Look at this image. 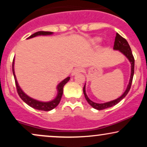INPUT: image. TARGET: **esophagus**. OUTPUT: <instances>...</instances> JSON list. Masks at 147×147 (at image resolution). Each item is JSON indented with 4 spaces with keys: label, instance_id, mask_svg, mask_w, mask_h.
Masks as SVG:
<instances>
[{
    "label": "esophagus",
    "instance_id": "34e87169",
    "mask_svg": "<svg viewBox=\"0 0 147 147\" xmlns=\"http://www.w3.org/2000/svg\"><path fill=\"white\" fill-rule=\"evenodd\" d=\"M83 70H84V69L82 68H80V67H79V68H76L74 69L73 71H72V75H77V74L79 73V72H83Z\"/></svg>",
    "mask_w": 147,
    "mask_h": 147
}]
</instances>
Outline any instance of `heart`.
I'll return each instance as SVG.
<instances>
[{
  "mask_svg": "<svg viewBox=\"0 0 147 147\" xmlns=\"http://www.w3.org/2000/svg\"><path fill=\"white\" fill-rule=\"evenodd\" d=\"M101 41V38H94L93 39V43H99V41Z\"/></svg>",
  "mask_w": 147,
  "mask_h": 147,
  "instance_id": "obj_1",
  "label": "heart"
}]
</instances>
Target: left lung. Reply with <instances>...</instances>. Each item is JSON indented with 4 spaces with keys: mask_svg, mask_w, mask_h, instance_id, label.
<instances>
[{
    "mask_svg": "<svg viewBox=\"0 0 147 147\" xmlns=\"http://www.w3.org/2000/svg\"><path fill=\"white\" fill-rule=\"evenodd\" d=\"M113 49L114 50H119V51L122 52V53L124 54V55H125L128 59H129V61L131 62V78H130L129 84V85H128L127 88H126V91L124 92V94H123L120 97L115 99L113 101H111V102L104 103V104H97V103L92 102V101L88 97L86 93L85 86H84L83 90H84V95H85L86 99L88 103L92 107H93L94 109H97V110H104V109H108V108L112 107V106L116 105L117 103H119L122 99H124V97H126V95L128 94V92H129L130 89H131V84H132V82H133V75H134V67H135L134 57H133L132 51H131V49L130 48V45H129V43H128L127 41H126L125 38H123L122 36H120L118 33L116 34L115 39V42H114Z\"/></svg>",
    "mask_w": 147,
    "mask_h": 147,
    "instance_id": "1",
    "label": "left lung"
}]
</instances>
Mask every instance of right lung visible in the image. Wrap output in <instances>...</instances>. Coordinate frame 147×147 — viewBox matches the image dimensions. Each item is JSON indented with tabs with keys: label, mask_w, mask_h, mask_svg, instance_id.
Here are the masks:
<instances>
[{
	"label": "right lung",
	"mask_w": 147,
	"mask_h": 147,
	"mask_svg": "<svg viewBox=\"0 0 147 147\" xmlns=\"http://www.w3.org/2000/svg\"><path fill=\"white\" fill-rule=\"evenodd\" d=\"M52 32H43V31H40L37 32L33 34L31 36L28 37V38H33V37H35L36 36H38V35H50L52 34ZM14 59H13L12 62V71L13 74H14V77L15 79V84H16V90H17V92L19 95V97H21L22 100L23 102L26 103L28 105H29L31 107L34 108V109H37V110L39 111H51L53 109H55L56 106H57L59 104L61 99L62 95H63V86H65V84L68 82L69 79H70V77H67L66 79H64L63 81H62L61 83L59 84L58 86H57V89H58V95H57V97L54 100L51 101V102H38V101L35 100L32 98H30V97H28V95H25L24 92L22 91L21 88L19 87V86L18 85V82L16 81V77H15L14 75Z\"/></svg>",
	"instance_id": "add662e5"
}]
</instances>
